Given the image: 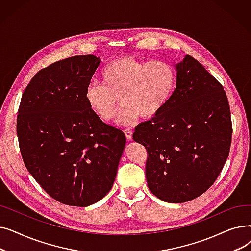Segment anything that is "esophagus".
<instances>
[{
  "label": "esophagus",
  "mask_w": 251,
  "mask_h": 251,
  "mask_svg": "<svg viewBox=\"0 0 251 251\" xmlns=\"http://www.w3.org/2000/svg\"><path fill=\"white\" fill-rule=\"evenodd\" d=\"M124 133H125V136L128 140H131L132 139V131H131L130 129H125L124 130Z\"/></svg>",
  "instance_id": "34e87169"
}]
</instances>
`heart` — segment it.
Here are the masks:
<instances>
[{
  "label": "heart",
  "instance_id": "heart-1",
  "mask_svg": "<svg viewBox=\"0 0 251 251\" xmlns=\"http://www.w3.org/2000/svg\"><path fill=\"white\" fill-rule=\"evenodd\" d=\"M101 84L91 82L85 90L89 108L102 120L112 119L118 108H122L118 122L131 124L140 116L151 119L169 102L176 84V72L172 64L164 60L142 62L124 56L104 66Z\"/></svg>",
  "mask_w": 251,
  "mask_h": 251
}]
</instances>
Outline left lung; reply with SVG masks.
<instances>
[{
	"instance_id": "left-lung-1",
	"label": "left lung",
	"mask_w": 251,
	"mask_h": 251,
	"mask_svg": "<svg viewBox=\"0 0 251 251\" xmlns=\"http://www.w3.org/2000/svg\"><path fill=\"white\" fill-rule=\"evenodd\" d=\"M176 70V88L166 107L133 133L148 151L150 190L172 203L192 201L213 185L227 161L233 131L229 101L217 79L189 55Z\"/></svg>"
}]
</instances>
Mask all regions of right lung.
I'll return each instance as SVG.
<instances>
[{"instance_id": "right-lung-1", "label": "right lung", "mask_w": 251, "mask_h": 251, "mask_svg": "<svg viewBox=\"0 0 251 251\" xmlns=\"http://www.w3.org/2000/svg\"><path fill=\"white\" fill-rule=\"evenodd\" d=\"M100 63L74 56L39 70L26 86L17 136L26 169L52 199L73 206L100 201L114 184L126 137L92 111L85 90Z\"/></svg>"}]
</instances>
